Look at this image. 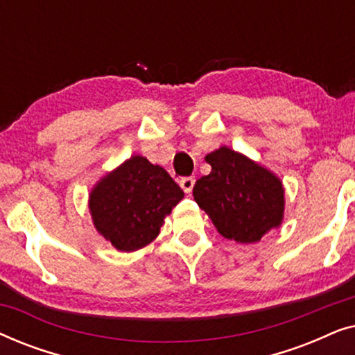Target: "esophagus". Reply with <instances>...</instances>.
Masks as SVG:
<instances>
[{"label":"esophagus","mask_w":355,"mask_h":355,"mask_svg":"<svg viewBox=\"0 0 355 355\" xmlns=\"http://www.w3.org/2000/svg\"><path fill=\"white\" fill-rule=\"evenodd\" d=\"M193 184H196V178H192V176L181 178V181H179V186H181V189L186 193H191L192 192Z\"/></svg>","instance_id":"obj_1"}]
</instances>
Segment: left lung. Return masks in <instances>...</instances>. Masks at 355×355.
I'll use <instances>...</instances> for the list:
<instances>
[{
	"instance_id": "left-lung-1",
	"label": "left lung",
	"mask_w": 355,
	"mask_h": 355,
	"mask_svg": "<svg viewBox=\"0 0 355 355\" xmlns=\"http://www.w3.org/2000/svg\"><path fill=\"white\" fill-rule=\"evenodd\" d=\"M205 159L211 173L196 182L193 198L223 237L250 244L279 226L284 191L278 178L227 147Z\"/></svg>"
}]
</instances>
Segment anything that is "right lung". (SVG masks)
<instances>
[{"label": "right lung", "mask_w": 355, "mask_h": 355, "mask_svg": "<svg viewBox=\"0 0 355 355\" xmlns=\"http://www.w3.org/2000/svg\"><path fill=\"white\" fill-rule=\"evenodd\" d=\"M184 197L158 164L132 157L101 179L90 193L94 225L118 250L142 249L158 236L163 218Z\"/></svg>", "instance_id": "right-lung-1"}]
</instances>
